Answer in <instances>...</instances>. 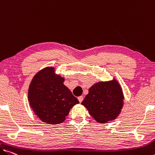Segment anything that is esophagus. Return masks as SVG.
Segmentation results:
<instances>
[{
    "label": "esophagus",
    "mask_w": 155,
    "mask_h": 155,
    "mask_svg": "<svg viewBox=\"0 0 155 155\" xmlns=\"http://www.w3.org/2000/svg\"><path fill=\"white\" fill-rule=\"evenodd\" d=\"M78 101H79V102H82V101H83V99H84V97H83V96H79V97H78Z\"/></svg>",
    "instance_id": "34e87169"
}]
</instances>
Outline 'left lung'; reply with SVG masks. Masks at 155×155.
Masks as SVG:
<instances>
[{"label":"left lung","instance_id":"obj_1","mask_svg":"<svg viewBox=\"0 0 155 155\" xmlns=\"http://www.w3.org/2000/svg\"><path fill=\"white\" fill-rule=\"evenodd\" d=\"M123 99L122 88L114 79L93 85L81 104L97 123H106L116 119L120 114Z\"/></svg>","mask_w":155,"mask_h":155}]
</instances>
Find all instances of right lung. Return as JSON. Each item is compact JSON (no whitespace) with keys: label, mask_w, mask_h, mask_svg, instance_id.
<instances>
[{"label":"right lung","mask_w":155,"mask_h":155,"mask_svg":"<svg viewBox=\"0 0 155 155\" xmlns=\"http://www.w3.org/2000/svg\"><path fill=\"white\" fill-rule=\"evenodd\" d=\"M64 78L54 72V67L39 71L31 81L28 101L33 111L47 124L64 122L70 109L79 101L64 84Z\"/></svg>","instance_id":"obj_1"}]
</instances>
